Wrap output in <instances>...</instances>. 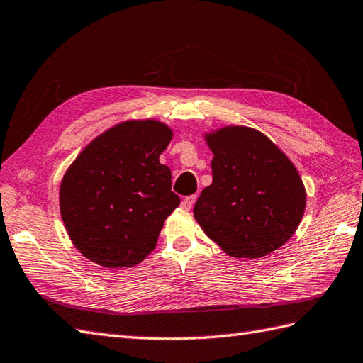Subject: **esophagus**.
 I'll use <instances>...</instances> for the list:
<instances>
[{"mask_svg": "<svg viewBox=\"0 0 363 363\" xmlns=\"http://www.w3.org/2000/svg\"><path fill=\"white\" fill-rule=\"evenodd\" d=\"M195 201H196V195L185 196V198L182 199V202H181V207H182L184 210H190V208L193 207V204H195Z\"/></svg>", "mask_w": 363, "mask_h": 363, "instance_id": "34e87169", "label": "esophagus"}]
</instances>
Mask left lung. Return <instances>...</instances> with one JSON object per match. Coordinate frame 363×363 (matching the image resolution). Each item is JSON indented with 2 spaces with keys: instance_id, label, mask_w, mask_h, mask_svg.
<instances>
[{
  "instance_id": "1",
  "label": "left lung",
  "mask_w": 363,
  "mask_h": 363,
  "mask_svg": "<svg viewBox=\"0 0 363 363\" xmlns=\"http://www.w3.org/2000/svg\"><path fill=\"white\" fill-rule=\"evenodd\" d=\"M213 182L193 215L227 255L257 259L280 249L297 230L306 190L291 159L258 130L229 125L204 134Z\"/></svg>"
}]
</instances>
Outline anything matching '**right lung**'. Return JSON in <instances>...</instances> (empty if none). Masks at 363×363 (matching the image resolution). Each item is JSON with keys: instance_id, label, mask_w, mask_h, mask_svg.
I'll use <instances>...</instances> for the list:
<instances>
[{"instance_id": "1", "label": "right lung", "mask_w": 363, "mask_h": 363, "mask_svg": "<svg viewBox=\"0 0 363 363\" xmlns=\"http://www.w3.org/2000/svg\"><path fill=\"white\" fill-rule=\"evenodd\" d=\"M173 130L155 119L117 123L91 140L60 185L66 232L83 257L109 267L145 259L179 206L172 172L159 162Z\"/></svg>"}]
</instances>
